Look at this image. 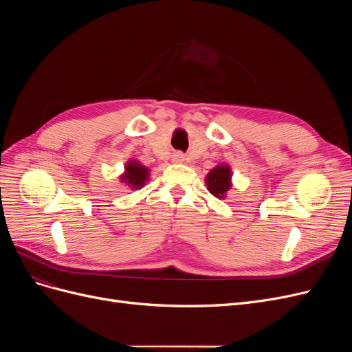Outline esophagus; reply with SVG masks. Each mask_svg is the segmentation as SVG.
<instances>
[{
	"label": "esophagus",
	"mask_w": 352,
	"mask_h": 352,
	"mask_svg": "<svg viewBox=\"0 0 352 352\" xmlns=\"http://www.w3.org/2000/svg\"><path fill=\"white\" fill-rule=\"evenodd\" d=\"M184 160H185V154L184 153H180V151L173 153V155H172V162L173 163H182Z\"/></svg>",
	"instance_id": "esophagus-1"
}]
</instances>
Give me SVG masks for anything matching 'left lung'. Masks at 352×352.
<instances>
[{
  "label": "left lung",
  "instance_id": "1",
  "mask_svg": "<svg viewBox=\"0 0 352 352\" xmlns=\"http://www.w3.org/2000/svg\"><path fill=\"white\" fill-rule=\"evenodd\" d=\"M230 177H232V172L229 166L220 164L212 170H210V173L207 175V179H206L208 190L216 198H225L226 192L232 186Z\"/></svg>",
  "mask_w": 352,
  "mask_h": 352
}]
</instances>
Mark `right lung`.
Listing matches in <instances>:
<instances>
[{"label":"right lung","instance_id":"1","mask_svg":"<svg viewBox=\"0 0 352 352\" xmlns=\"http://www.w3.org/2000/svg\"><path fill=\"white\" fill-rule=\"evenodd\" d=\"M124 168L126 172L122 175L120 179L124 184L129 185V188L140 189L145 185V182L148 180V173H150V170H148L145 166L131 160Z\"/></svg>","mask_w":352,"mask_h":352}]
</instances>
